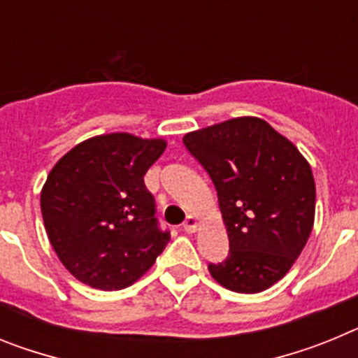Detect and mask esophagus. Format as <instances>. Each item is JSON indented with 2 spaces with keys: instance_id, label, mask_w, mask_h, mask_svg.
<instances>
[{
  "instance_id": "34e87169",
  "label": "esophagus",
  "mask_w": 358,
  "mask_h": 358,
  "mask_svg": "<svg viewBox=\"0 0 358 358\" xmlns=\"http://www.w3.org/2000/svg\"><path fill=\"white\" fill-rule=\"evenodd\" d=\"M197 227H199V220L194 217V215H189V217L185 220V224H182V229H185L186 233H195Z\"/></svg>"
}]
</instances>
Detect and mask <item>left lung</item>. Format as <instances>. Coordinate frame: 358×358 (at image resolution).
<instances>
[{"label":"left lung","mask_w":358,"mask_h":358,"mask_svg":"<svg viewBox=\"0 0 358 358\" xmlns=\"http://www.w3.org/2000/svg\"><path fill=\"white\" fill-rule=\"evenodd\" d=\"M210 173L229 236V255L210 264L217 283L240 294L273 287L306 245L315 182L296 145L256 116L231 118L182 138Z\"/></svg>","instance_id":"8db88e82"}]
</instances>
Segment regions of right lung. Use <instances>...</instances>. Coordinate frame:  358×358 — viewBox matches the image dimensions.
<instances>
[{
	"label": "right lung",
	"instance_id": "right-lung-1",
	"mask_svg": "<svg viewBox=\"0 0 358 358\" xmlns=\"http://www.w3.org/2000/svg\"><path fill=\"white\" fill-rule=\"evenodd\" d=\"M166 148L161 138L94 136L57 161L41 192L46 233L78 281L122 290L140 280L170 240L143 176Z\"/></svg>",
	"mask_w": 358,
	"mask_h": 358
}]
</instances>
